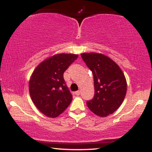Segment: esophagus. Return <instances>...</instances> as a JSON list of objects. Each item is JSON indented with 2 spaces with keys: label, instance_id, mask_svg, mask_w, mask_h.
I'll return each mask as SVG.
<instances>
[{
  "label": "esophagus",
  "instance_id": "esophagus-1",
  "mask_svg": "<svg viewBox=\"0 0 152 152\" xmlns=\"http://www.w3.org/2000/svg\"><path fill=\"white\" fill-rule=\"evenodd\" d=\"M80 94H81V91H77L75 92V94H76V95H77V96L80 95Z\"/></svg>",
  "mask_w": 152,
  "mask_h": 152
}]
</instances>
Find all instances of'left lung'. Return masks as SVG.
I'll use <instances>...</instances> for the list:
<instances>
[{"label":"left lung","mask_w":152,"mask_h":152,"mask_svg":"<svg viewBox=\"0 0 152 152\" xmlns=\"http://www.w3.org/2000/svg\"><path fill=\"white\" fill-rule=\"evenodd\" d=\"M81 56L94 76L95 94L92 100L86 102L88 109L100 117L113 114L121 105L126 94L123 71L104 54L83 53Z\"/></svg>","instance_id":"left-lung-1"}]
</instances>
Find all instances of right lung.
<instances>
[{
    "instance_id": "add662e5",
    "label": "right lung",
    "mask_w": 152,
    "mask_h": 152,
    "mask_svg": "<svg viewBox=\"0 0 152 152\" xmlns=\"http://www.w3.org/2000/svg\"><path fill=\"white\" fill-rule=\"evenodd\" d=\"M78 58V54L58 53L40 63L29 80V93L35 106L45 116L56 118L72 101L64 73Z\"/></svg>"
}]
</instances>
